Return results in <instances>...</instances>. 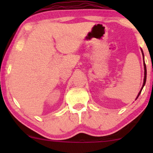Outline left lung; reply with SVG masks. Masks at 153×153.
<instances>
[{
	"label": "left lung",
	"mask_w": 153,
	"mask_h": 153,
	"mask_svg": "<svg viewBox=\"0 0 153 153\" xmlns=\"http://www.w3.org/2000/svg\"><path fill=\"white\" fill-rule=\"evenodd\" d=\"M141 51H142V54H143V64H144V71H145V72H144V81H143V87H142L141 90L140 91V92H139V94L137 95V96L136 99H137V98L139 97V96H140V94H141V91L142 90H143V87L145 86V82H146V78H147V69H146V65H145V58H144V53H143V50L141 49Z\"/></svg>",
	"instance_id": "8db88e82"
}]
</instances>
